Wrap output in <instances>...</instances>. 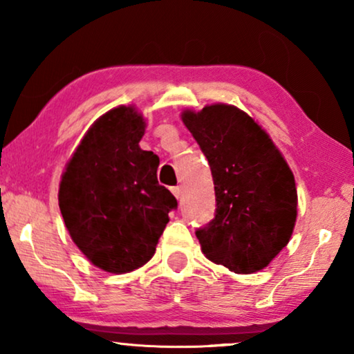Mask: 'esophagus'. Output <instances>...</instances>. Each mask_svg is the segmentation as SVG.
<instances>
[{
    "instance_id": "obj_1",
    "label": "esophagus",
    "mask_w": 354,
    "mask_h": 354,
    "mask_svg": "<svg viewBox=\"0 0 354 354\" xmlns=\"http://www.w3.org/2000/svg\"><path fill=\"white\" fill-rule=\"evenodd\" d=\"M171 192H173V195H175L178 200L181 198V195H183V189L179 187V185H176V187H171Z\"/></svg>"
}]
</instances>
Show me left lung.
<instances>
[{"label": "left lung", "instance_id": "8db88e82", "mask_svg": "<svg viewBox=\"0 0 354 354\" xmlns=\"http://www.w3.org/2000/svg\"><path fill=\"white\" fill-rule=\"evenodd\" d=\"M183 122L211 167L215 214L195 234L209 261L234 273L267 267L292 236L297 189L270 137L247 113L212 104Z\"/></svg>", "mask_w": 354, "mask_h": 354}]
</instances>
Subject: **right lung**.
<instances>
[{
	"label": "right lung",
	"instance_id": "right-lung-1",
	"mask_svg": "<svg viewBox=\"0 0 354 354\" xmlns=\"http://www.w3.org/2000/svg\"><path fill=\"white\" fill-rule=\"evenodd\" d=\"M143 118L133 107L104 113L84 136L62 175L59 207L73 242L111 273L151 259L178 201L158 183L159 158L143 151Z\"/></svg>",
	"mask_w": 354,
	"mask_h": 354
}]
</instances>
